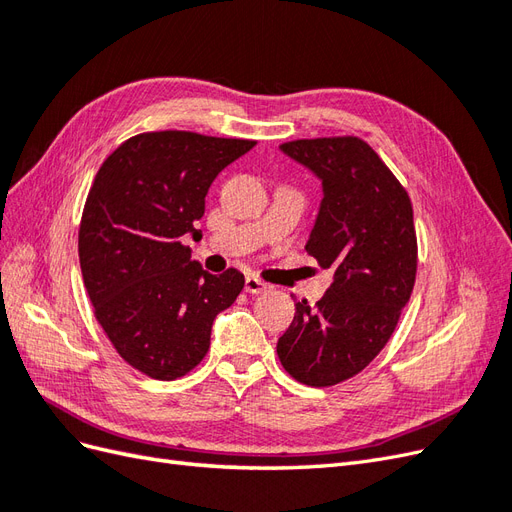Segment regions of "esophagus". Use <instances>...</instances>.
<instances>
[{
    "mask_svg": "<svg viewBox=\"0 0 512 512\" xmlns=\"http://www.w3.org/2000/svg\"><path fill=\"white\" fill-rule=\"evenodd\" d=\"M267 290H269V286H267L265 282H260L258 277H254V275L245 277V292H250V294H262V292H267Z\"/></svg>",
    "mask_w": 512,
    "mask_h": 512,
    "instance_id": "obj_1",
    "label": "esophagus"
}]
</instances>
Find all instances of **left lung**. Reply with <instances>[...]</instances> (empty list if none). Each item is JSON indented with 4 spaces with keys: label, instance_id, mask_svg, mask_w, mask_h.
Here are the masks:
<instances>
[{
    "label": "left lung",
    "instance_id": "obj_1",
    "mask_svg": "<svg viewBox=\"0 0 512 512\" xmlns=\"http://www.w3.org/2000/svg\"><path fill=\"white\" fill-rule=\"evenodd\" d=\"M322 181L305 250L333 282L312 307L305 299L277 356L307 386H333L363 371L389 342L416 280L412 203L378 153L356 136L280 145Z\"/></svg>",
    "mask_w": 512,
    "mask_h": 512
}]
</instances>
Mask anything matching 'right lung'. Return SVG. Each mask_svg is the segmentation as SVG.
Segmentation results:
<instances>
[{
	"mask_svg": "<svg viewBox=\"0 0 512 512\" xmlns=\"http://www.w3.org/2000/svg\"><path fill=\"white\" fill-rule=\"evenodd\" d=\"M256 143L166 130L128 138L104 160L79 228V260L96 318L121 359L145 376L188 374L211 344L213 320L235 303L243 273L211 275L185 235L222 170Z\"/></svg>",
	"mask_w": 512,
	"mask_h": 512,
	"instance_id": "1",
	"label": "right lung"
}]
</instances>
